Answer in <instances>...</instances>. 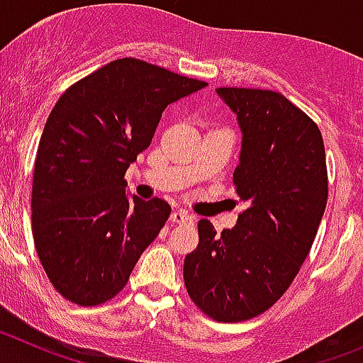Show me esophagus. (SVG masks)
I'll list each match as a JSON object with an SVG mask.
<instances>
[{"mask_svg": "<svg viewBox=\"0 0 363 363\" xmlns=\"http://www.w3.org/2000/svg\"><path fill=\"white\" fill-rule=\"evenodd\" d=\"M191 220H192V216L191 214L185 213V211H176V213L171 214L172 223H179V225H182V223H187V221H191Z\"/></svg>", "mask_w": 363, "mask_h": 363, "instance_id": "esophagus-1", "label": "esophagus"}]
</instances>
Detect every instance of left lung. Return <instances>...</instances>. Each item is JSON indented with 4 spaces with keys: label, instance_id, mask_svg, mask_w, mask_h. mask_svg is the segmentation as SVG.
I'll use <instances>...</instances> for the list:
<instances>
[{
    "label": "left lung",
    "instance_id": "left-lung-1",
    "mask_svg": "<svg viewBox=\"0 0 363 363\" xmlns=\"http://www.w3.org/2000/svg\"><path fill=\"white\" fill-rule=\"evenodd\" d=\"M216 92L242 129L233 182L249 205L221 234L198 221L200 243L185 256L184 280L207 316L233 323L265 313L293 284L325 211L327 167L318 125L280 92Z\"/></svg>",
    "mask_w": 363,
    "mask_h": 363
}]
</instances>
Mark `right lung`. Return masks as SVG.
Instances as JSON below:
<instances>
[{
	"label": "right lung",
	"mask_w": 363,
	"mask_h": 363,
	"mask_svg": "<svg viewBox=\"0 0 363 363\" xmlns=\"http://www.w3.org/2000/svg\"><path fill=\"white\" fill-rule=\"evenodd\" d=\"M207 86L123 57L70 85L45 123L32 182L34 245L54 289L94 307L116 296L171 214L125 194V172L167 105Z\"/></svg>",
	"instance_id": "1"
}]
</instances>
